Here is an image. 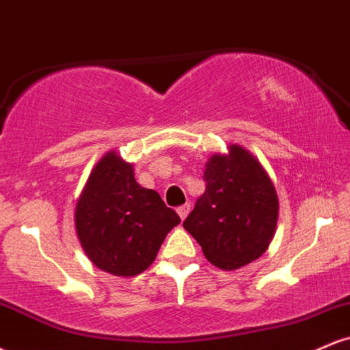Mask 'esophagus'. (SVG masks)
<instances>
[{"label":"esophagus","mask_w":350,"mask_h":350,"mask_svg":"<svg viewBox=\"0 0 350 350\" xmlns=\"http://www.w3.org/2000/svg\"><path fill=\"white\" fill-rule=\"evenodd\" d=\"M189 211H191V204H183V206H179L178 207V214H179V217H180V220H184L187 217V214H189Z\"/></svg>","instance_id":"esophagus-1"}]
</instances>
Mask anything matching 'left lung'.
<instances>
[{
    "instance_id": "1",
    "label": "left lung",
    "mask_w": 350,
    "mask_h": 350,
    "mask_svg": "<svg viewBox=\"0 0 350 350\" xmlns=\"http://www.w3.org/2000/svg\"><path fill=\"white\" fill-rule=\"evenodd\" d=\"M206 191L184 220L215 267L235 270L262 256L275 235L278 198L255 156L232 144L206 164Z\"/></svg>"
}]
</instances>
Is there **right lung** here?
<instances>
[{"label":"right lung","instance_id":"1","mask_svg":"<svg viewBox=\"0 0 350 350\" xmlns=\"http://www.w3.org/2000/svg\"><path fill=\"white\" fill-rule=\"evenodd\" d=\"M180 222L161 196L136 183L133 164L107 152L92 171L75 228L88 258L115 276H135L154 262L164 237Z\"/></svg>","mask_w":350,"mask_h":350}]
</instances>
